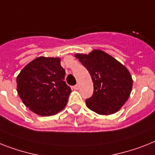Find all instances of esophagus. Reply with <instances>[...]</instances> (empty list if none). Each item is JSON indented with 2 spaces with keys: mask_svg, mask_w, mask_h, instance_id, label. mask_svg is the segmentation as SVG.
<instances>
[{
  "mask_svg": "<svg viewBox=\"0 0 155 155\" xmlns=\"http://www.w3.org/2000/svg\"><path fill=\"white\" fill-rule=\"evenodd\" d=\"M73 88H74V89H76V90H78V89H79V85H78V84H77V85H74V87H73Z\"/></svg>",
  "mask_w": 155,
  "mask_h": 155,
  "instance_id": "obj_1",
  "label": "esophagus"
}]
</instances>
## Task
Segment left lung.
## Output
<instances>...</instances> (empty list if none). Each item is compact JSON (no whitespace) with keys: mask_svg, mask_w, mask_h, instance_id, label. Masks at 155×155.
<instances>
[{"mask_svg":"<svg viewBox=\"0 0 155 155\" xmlns=\"http://www.w3.org/2000/svg\"><path fill=\"white\" fill-rule=\"evenodd\" d=\"M90 74L93 93L85 100L87 107L100 115H110L120 109L132 89L127 69L105 52L95 50L89 54H75Z\"/></svg>","mask_w":155,"mask_h":155,"instance_id":"8db88e82","label":"left lung"}]
</instances>
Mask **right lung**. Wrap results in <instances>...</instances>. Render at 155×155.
Returning <instances> with one entry per match:
<instances>
[{
  "label": "right lung",
  "instance_id": "1",
  "mask_svg": "<svg viewBox=\"0 0 155 155\" xmlns=\"http://www.w3.org/2000/svg\"><path fill=\"white\" fill-rule=\"evenodd\" d=\"M59 58L39 57L27 65L16 78L20 99L35 113L51 116L63 109L71 89Z\"/></svg>",
  "mask_w": 155,
  "mask_h": 155
}]
</instances>
